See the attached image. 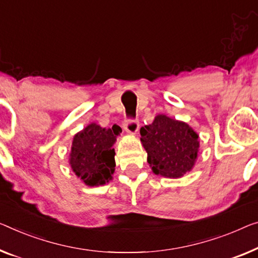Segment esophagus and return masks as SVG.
I'll return each instance as SVG.
<instances>
[{
    "instance_id": "1",
    "label": "esophagus",
    "mask_w": 258,
    "mask_h": 258,
    "mask_svg": "<svg viewBox=\"0 0 258 258\" xmlns=\"http://www.w3.org/2000/svg\"><path fill=\"white\" fill-rule=\"evenodd\" d=\"M124 128L126 132L131 134H137L138 131H139V122L132 120V119H128V120L124 121Z\"/></svg>"
}]
</instances>
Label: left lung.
I'll use <instances>...</instances> for the list:
<instances>
[{
    "label": "left lung",
    "mask_w": 258,
    "mask_h": 258,
    "mask_svg": "<svg viewBox=\"0 0 258 258\" xmlns=\"http://www.w3.org/2000/svg\"><path fill=\"white\" fill-rule=\"evenodd\" d=\"M147 162L154 174L178 178L191 171L199 151V137L186 122L157 114L140 130Z\"/></svg>",
    "instance_id": "8db88e82"
}]
</instances>
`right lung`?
I'll use <instances>...</instances> for the list:
<instances>
[{
	"label": "right lung",
	"instance_id": "right-lung-1",
	"mask_svg": "<svg viewBox=\"0 0 258 258\" xmlns=\"http://www.w3.org/2000/svg\"><path fill=\"white\" fill-rule=\"evenodd\" d=\"M118 134V131L101 127L95 122L75 134L69 164L84 184L98 186L112 179L116 167L113 145Z\"/></svg>",
	"mask_w": 258,
	"mask_h": 258
}]
</instances>
